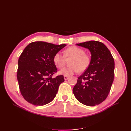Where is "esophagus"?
I'll return each mask as SVG.
<instances>
[{
  "label": "esophagus",
  "instance_id": "34e87169",
  "mask_svg": "<svg viewBox=\"0 0 131 131\" xmlns=\"http://www.w3.org/2000/svg\"><path fill=\"white\" fill-rule=\"evenodd\" d=\"M64 79H65V80H67V79H68L69 78V77H68V76H64Z\"/></svg>",
  "mask_w": 131,
  "mask_h": 131
}]
</instances>
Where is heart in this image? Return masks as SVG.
Returning <instances> with one entry per match:
<instances>
[{"label":"heart","instance_id":"obj_1","mask_svg":"<svg viewBox=\"0 0 131 131\" xmlns=\"http://www.w3.org/2000/svg\"><path fill=\"white\" fill-rule=\"evenodd\" d=\"M70 66L61 70L59 73L64 76H70L78 71L83 72L88 69L91 62L90 55L85 53V51L76 46H70L63 51V54L57 52L53 56V62L58 69H62L66 64V59H70Z\"/></svg>","mask_w":131,"mask_h":131}]
</instances>
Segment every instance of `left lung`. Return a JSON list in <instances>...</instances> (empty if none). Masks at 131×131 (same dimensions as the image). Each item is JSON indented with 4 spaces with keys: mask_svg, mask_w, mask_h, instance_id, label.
<instances>
[{
    "mask_svg": "<svg viewBox=\"0 0 131 131\" xmlns=\"http://www.w3.org/2000/svg\"><path fill=\"white\" fill-rule=\"evenodd\" d=\"M88 48L91 53L89 68L78 77L73 93L79 102L88 106L101 103L108 96L114 78L115 63L104 43L89 41L77 43Z\"/></svg>",
    "mask_w": 131,
    "mask_h": 131,
    "instance_id": "1",
    "label": "left lung"
}]
</instances>
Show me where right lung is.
<instances>
[{"label": "right lung", "instance_id": "right-lung-1", "mask_svg": "<svg viewBox=\"0 0 131 131\" xmlns=\"http://www.w3.org/2000/svg\"><path fill=\"white\" fill-rule=\"evenodd\" d=\"M66 46L35 41L23 51L18 61L17 78L22 96L29 103L44 105L54 98L64 79L62 75L52 78L57 72L53 56Z\"/></svg>", "mask_w": 131, "mask_h": 131}]
</instances>
